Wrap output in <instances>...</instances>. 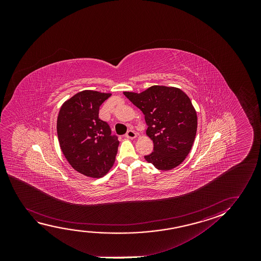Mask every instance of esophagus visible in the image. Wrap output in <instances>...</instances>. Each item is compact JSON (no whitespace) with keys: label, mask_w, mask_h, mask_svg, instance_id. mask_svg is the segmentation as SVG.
<instances>
[{"label":"esophagus","mask_w":261,"mask_h":261,"mask_svg":"<svg viewBox=\"0 0 261 261\" xmlns=\"http://www.w3.org/2000/svg\"><path fill=\"white\" fill-rule=\"evenodd\" d=\"M125 137L126 138H129V139H134V138H136V133L132 130V129H130L127 131V133L125 134Z\"/></svg>","instance_id":"obj_1"}]
</instances>
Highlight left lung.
I'll use <instances>...</instances> for the list:
<instances>
[{"label": "left lung", "mask_w": 261, "mask_h": 261, "mask_svg": "<svg viewBox=\"0 0 261 261\" xmlns=\"http://www.w3.org/2000/svg\"><path fill=\"white\" fill-rule=\"evenodd\" d=\"M124 94L144 114L146 135L153 142V151L144 156L146 161L160 170L181 164L196 136V111L189 97L179 88L164 86Z\"/></svg>", "instance_id": "left-lung-1"}]
</instances>
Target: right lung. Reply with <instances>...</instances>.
I'll return each instance as SVG.
<instances>
[{
  "label": "right lung",
  "mask_w": 261,
  "mask_h": 261,
  "mask_svg": "<svg viewBox=\"0 0 261 261\" xmlns=\"http://www.w3.org/2000/svg\"><path fill=\"white\" fill-rule=\"evenodd\" d=\"M111 95L79 92L62 104L58 116V138L65 158L75 170L93 178L107 174L118 152V137L99 118L100 105Z\"/></svg>",
  "instance_id": "right-lung-1"
}]
</instances>
